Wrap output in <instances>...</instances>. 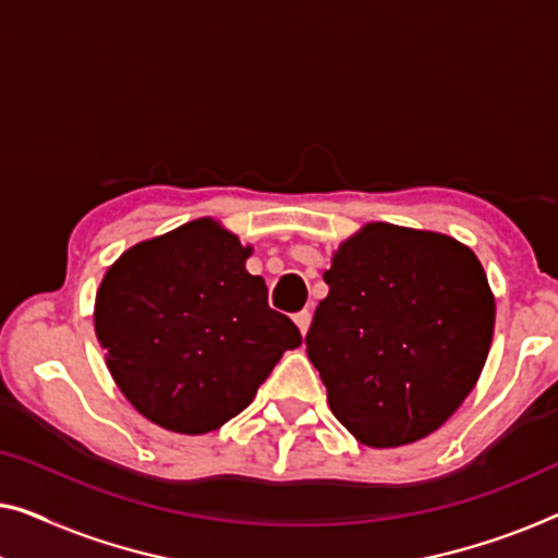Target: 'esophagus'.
I'll return each mask as SVG.
<instances>
[{
    "label": "esophagus",
    "instance_id": "1",
    "mask_svg": "<svg viewBox=\"0 0 558 558\" xmlns=\"http://www.w3.org/2000/svg\"><path fill=\"white\" fill-rule=\"evenodd\" d=\"M295 323H298V328H301V332L305 336L307 328H311V311H301V313H295Z\"/></svg>",
    "mask_w": 558,
    "mask_h": 558
}]
</instances>
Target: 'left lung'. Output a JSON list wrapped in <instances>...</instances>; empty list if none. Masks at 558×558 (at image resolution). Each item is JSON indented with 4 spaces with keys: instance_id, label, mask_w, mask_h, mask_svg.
<instances>
[{
    "instance_id": "1",
    "label": "left lung",
    "mask_w": 558,
    "mask_h": 558,
    "mask_svg": "<svg viewBox=\"0 0 558 558\" xmlns=\"http://www.w3.org/2000/svg\"><path fill=\"white\" fill-rule=\"evenodd\" d=\"M305 336L336 418L396 448L451 418L484 371L496 303L471 247L368 222L332 255Z\"/></svg>"
}]
</instances>
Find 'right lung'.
<instances>
[{"label": "right lung", "instance_id": "obj_1", "mask_svg": "<svg viewBox=\"0 0 558 558\" xmlns=\"http://www.w3.org/2000/svg\"><path fill=\"white\" fill-rule=\"evenodd\" d=\"M251 247L210 218L137 243L107 270L95 332L114 384L174 434H207L245 411L282 353L303 343L268 305Z\"/></svg>", "mask_w": 558, "mask_h": 558}]
</instances>
